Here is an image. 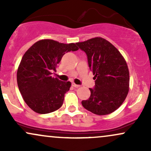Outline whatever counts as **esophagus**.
<instances>
[{
    "label": "esophagus",
    "instance_id": "obj_1",
    "mask_svg": "<svg viewBox=\"0 0 151 151\" xmlns=\"http://www.w3.org/2000/svg\"><path fill=\"white\" fill-rule=\"evenodd\" d=\"M72 86H74V87H75V88H78V87H79V85H78V84H74V83H72Z\"/></svg>",
    "mask_w": 151,
    "mask_h": 151
}]
</instances>
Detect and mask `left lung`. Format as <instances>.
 Here are the masks:
<instances>
[{"label": "left lung", "mask_w": 151, "mask_h": 151, "mask_svg": "<svg viewBox=\"0 0 151 151\" xmlns=\"http://www.w3.org/2000/svg\"><path fill=\"white\" fill-rule=\"evenodd\" d=\"M87 56L95 85L90 97L83 100L84 109L96 115H106L122 104L129 92V72L120 52L106 40L94 37L76 43Z\"/></svg>", "instance_id": "obj_1"}]
</instances>
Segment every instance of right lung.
Segmentation results:
<instances>
[{
	"label": "right lung",
	"mask_w": 151,
	"mask_h": 151,
	"mask_svg": "<svg viewBox=\"0 0 151 151\" xmlns=\"http://www.w3.org/2000/svg\"><path fill=\"white\" fill-rule=\"evenodd\" d=\"M77 50L74 43L42 40L24 54L17 72V82L24 101L35 112L49 114L62 106L71 82L52 77V72L56 71L65 53Z\"/></svg>",
	"instance_id": "right-lung-1"
}]
</instances>
